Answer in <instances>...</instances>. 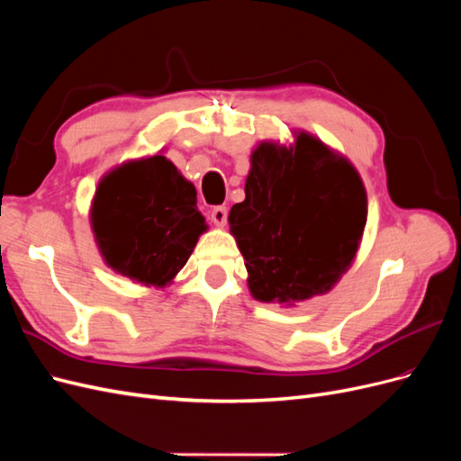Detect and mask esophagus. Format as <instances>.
<instances>
[{"mask_svg":"<svg viewBox=\"0 0 461 461\" xmlns=\"http://www.w3.org/2000/svg\"><path fill=\"white\" fill-rule=\"evenodd\" d=\"M227 217H229V209H227V207H222V205H215V207L212 209V221L215 222L217 227H225Z\"/></svg>","mask_w":461,"mask_h":461,"instance_id":"34e87169","label":"esophagus"}]
</instances>
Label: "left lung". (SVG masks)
<instances>
[{"mask_svg":"<svg viewBox=\"0 0 461 461\" xmlns=\"http://www.w3.org/2000/svg\"><path fill=\"white\" fill-rule=\"evenodd\" d=\"M244 192L229 222L252 296L292 305L337 285L367 221V194L352 163L308 132L290 148L261 142Z\"/></svg>","mask_w":461,"mask_h":461,"instance_id":"1","label":"left lung"}]
</instances>
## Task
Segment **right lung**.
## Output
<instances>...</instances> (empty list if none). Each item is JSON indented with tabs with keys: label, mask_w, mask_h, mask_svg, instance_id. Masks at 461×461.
<instances>
[{
	"label": "right lung",
	"mask_w": 461,
	"mask_h": 461,
	"mask_svg": "<svg viewBox=\"0 0 461 461\" xmlns=\"http://www.w3.org/2000/svg\"><path fill=\"white\" fill-rule=\"evenodd\" d=\"M92 229L111 269L163 288L185 267L207 229L196 188L165 156L107 173L92 202Z\"/></svg>",
	"instance_id": "obj_1"
}]
</instances>
